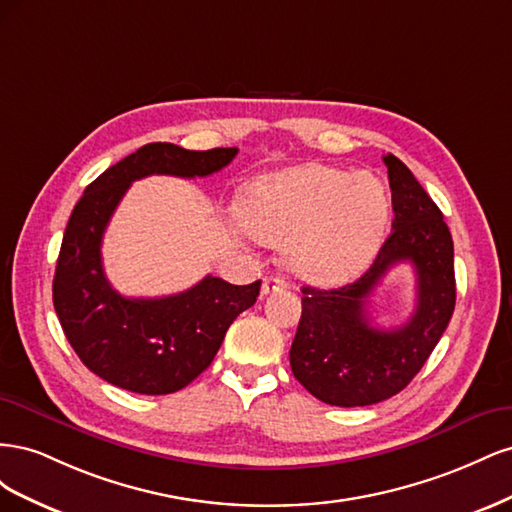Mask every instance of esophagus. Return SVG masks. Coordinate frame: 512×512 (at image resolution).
<instances>
[{"mask_svg": "<svg viewBox=\"0 0 512 512\" xmlns=\"http://www.w3.org/2000/svg\"><path fill=\"white\" fill-rule=\"evenodd\" d=\"M286 288V282L282 280V277H265L262 280V294H271V292H277V290H284Z\"/></svg>", "mask_w": 512, "mask_h": 512, "instance_id": "34e87169", "label": "esophagus"}]
</instances>
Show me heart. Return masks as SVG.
I'll list each match as a JSON object with an SVG mask.
<instances>
[{"instance_id": "1", "label": "heart", "mask_w": 512, "mask_h": 512, "mask_svg": "<svg viewBox=\"0 0 512 512\" xmlns=\"http://www.w3.org/2000/svg\"><path fill=\"white\" fill-rule=\"evenodd\" d=\"M239 218L258 241L284 245L286 265L303 280L339 284L376 254L389 196L374 175L301 164L247 183Z\"/></svg>"}]
</instances>
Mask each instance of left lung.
I'll return each mask as SVG.
<instances>
[{
  "mask_svg": "<svg viewBox=\"0 0 512 512\" xmlns=\"http://www.w3.org/2000/svg\"><path fill=\"white\" fill-rule=\"evenodd\" d=\"M393 230L359 280L333 290L303 286V312L290 348L292 374L331 406H371L404 391L440 342L455 309L453 237L442 211L410 168L386 153ZM399 261L417 273V309L397 330L370 327L366 303Z\"/></svg>",
  "mask_w": 512,
  "mask_h": 512,
  "instance_id": "left-lung-1",
  "label": "left lung"
}]
</instances>
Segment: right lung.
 Instances as JSON below:
<instances>
[{"label": "right lung", "mask_w": 512, "mask_h": 512, "mask_svg": "<svg viewBox=\"0 0 512 512\" xmlns=\"http://www.w3.org/2000/svg\"><path fill=\"white\" fill-rule=\"evenodd\" d=\"M237 151L149 143L106 168L76 203L57 258L53 305L70 346L102 380L141 395L175 393L203 374L232 320L256 303L260 280L235 286L213 275L170 297H121L106 280L100 252L108 220L132 181L207 177Z\"/></svg>", "instance_id": "right-lung-1"}]
</instances>
